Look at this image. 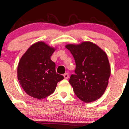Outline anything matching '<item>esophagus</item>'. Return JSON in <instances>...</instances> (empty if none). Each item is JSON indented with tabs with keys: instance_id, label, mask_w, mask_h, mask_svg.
<instances>
[{
	"instance_id": "obj_1",
	"label": "esophagus",
	"mask_w": 129,
	"mask_h": 129,
	"mask_svg": "<svg viewBox=\"0 0 129 129\" xmlns=\"http://www.w3.org/2000/svg\"><path fill=\"white\" fill-rule=\"evenodd\" d=\"M63 77L65 79H67L69 78V74L68 73H66V74H63Z\"/></svg>"
}]
</instances>
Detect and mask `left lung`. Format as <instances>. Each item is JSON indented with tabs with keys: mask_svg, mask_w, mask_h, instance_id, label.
Instances as JSON below:
<instances>
[{
	"mask_svg": "<svg viewBox=\"0 0 129 129\" xmlns=\"http://www.w3.org/2000/svg\"><path fill=\"white\" fill-rule=\"evenodd\" d=\"M66 47L76 64L75 74L71 75L69 82L77 97L87 103L99 99L106 90L110 75L106 53L90 42L68 44Z\"/></svg>",
	"mask_w": 129,
	"mask_h": 129,
	"instance_id": "1",
	"label": "left lung"
}]
</instances>
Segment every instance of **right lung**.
I'll return each mask as SVG.
<instances>
[{
    "label": "right lung",
    "mask_w": 129,
    "mask_h": 129,
    "mask_svg": "<svg viewBox=\"0 0 129 129\" xmlns=\"http://www.w3.org/2000/svg\"><path fill=\"white\" fill-rule=\"evenodd\" d=\"M55 49L43 42L31 45L22 55L17 67V77L28 95L41 99L55 91L63 76L57 74L55 63L50 59Z\"/></svg>",
    "instance_id": "add662e5"
}]
</instances>
